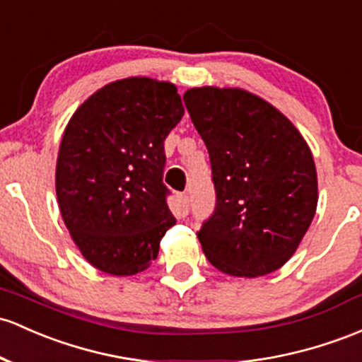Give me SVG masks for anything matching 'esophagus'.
<instances>
[{
	"mask_svg": "<svg viewBox=\"0 0 362 362\" xmlns=\"http://www.w3.org/2000/svg\"><path fill=\"white\" fill-rule=\"evenodd\" d=\"M177 201H178V208H180L182 216H185V214L189 213V196L185 192L178 194Z\"/></svg>",
	"mask_w": 362,
	"mask_h": 362,
	"instance_id": "obj_1",
	"label": "esophagus"
}]
</instances>
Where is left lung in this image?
I'll use <instances>...</instances> for the list:
<instances>
[{"mask_svg": "<svg viewBox=\"0 0 362 362\" xmlns=\"http://www.w3.org/2000/svg\"><path fill=\"white\" fill-rule=\"evenodd\" d=\"M209 153L214 211L197 232L214 268L256 278L281 268L308 232L317 177L308 142L275 106L237 87L184 94Z\"/></svg>", "mask_w": 362, "mask_h": 362, "instance_id": "1", "label": "left lung"}]
</instances>
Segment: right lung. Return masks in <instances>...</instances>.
I'll use <instances>...</instances> for the list:
<instances>
[{
	"instance_id": "obj_1",
	"label": "right lung",
	"mask_w": 362,
	"mask_h": 362,
	"mask_svg": "<svg viewBox=\"0 0 362 362\" xmlns=\"http://www.w3.org/2000/svg\"><path fill=\"white\" fill-rule=\"evenodd\" d=\"M182 117L177 87L148 77L111 82L71 115L57 160L58 206L94 268L130 276L156 259L175 225L163 142Z\"/></svg>"
}]
</instances>
